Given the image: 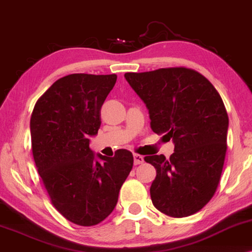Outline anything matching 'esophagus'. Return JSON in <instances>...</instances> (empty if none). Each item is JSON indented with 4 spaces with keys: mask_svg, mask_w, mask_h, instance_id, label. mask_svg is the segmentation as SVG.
<instances>
[{
    "mask_svg": "<svg viewBox=\"0 0 252 252\" xmlns=\"http://www.w3.org/2000/svg\"><path fill=\"white\" fill-rule=\"evenodd\" d=\"M143 161H144L143 156H141V155H139V154H134V164L140 165V164H142Z\"/></svg>",
    "mask_w": 252,
    "mask_h": 252,
    "instance_id": "1",
    "label": "esophagus"
}]
</instances>
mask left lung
Listing matches in <instances>:
<instances>
[{"mask_svg":"<svg viewBox=\"0 0 252 252\" xmlns=\"http://www.w3.org/2000/svg\"><path fill=\"white\" fill-rule=\"evenodd\" d=\"M125 78L146 103L151 129L174 142L168 159L144 157L156 168L153 204L173 218L194 215L215 195L225 161L228 115L219 93L204 75L182 66Z\"/></svg>","mask_w":252,"mask_h":252,"instance_id":"8db88e82","label":"left lung"}]
</instances>
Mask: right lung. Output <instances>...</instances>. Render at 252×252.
Wrapping results in <instances>:
<instances>
[{"label": "right lung", "instance_id": "add662e5", "mask_svg": "<svg viewBox=\"0 0 252 252\" xmlns=\"http://www.w3.org/2000/svg\"><path fill=\"white\" fill-rule=\"evenodd\" d=\"M116 81V74H68L37 99L31 116L33 158L51 204L79 226L97 225L113 211L133 167L128 150L98 155L101 164L89 148Z\"/></svg>", "mask_w": 252, "mask_h": 252}]
</instances>
